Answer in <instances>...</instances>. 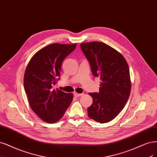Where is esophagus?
<instances>
[{
    "mask_svg": "<svg viewBox=\"0 0 157 157\" xmlns=\"http://www.w3.org/2000/svg\"><path fill=\"white\" fill-rule=\"evenodd\" d=\"M83 95V94H77V93H75L74 94V95L76 97H80L82 96Z\"/></svg>",
    "mask_w": 157,
    "mask_h": 157,
    "instance_id": "34e87169",
    "label": "esophagus"
}]
</instances>
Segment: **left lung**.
<instances>
[{"instance_id":"1","label":"left lung","mask_w":157,"mask_h":157,"mask_svg":"<svg viewBox=\"0 0 157 157\" xmlns=\"http://www.w3.org/2000/svg\"><path fill=\"white\" fill-rule=\"evenodd\" d=\"M80 46L93 75L101 80L99 92L90 93L93 103L88 109V116L100 123L109 122L123 110L130 95L128 63L120 52L104 43H84Z\"/></svg>"}]
</instances>
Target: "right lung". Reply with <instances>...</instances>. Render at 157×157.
<instances>
[{
  "mask_svg": "<svg viewBox=\"0 0 157 157\" xmlns=\"http://www.w3.org/2000/svg\"><path fill=\"white\" fill-rule=\"evenodd\" d=\"M77 44H53L37 51L27 65L24 88L30 106L45 122L52 123L63 116L73 101L72 94L53 86L60 80L62 63Z\"/></svg>",
  "mask_w": 157,
  "mask_h": 157,
  "instance_id": "obj_1",
  "label": "right lung"
}]
</instances>
